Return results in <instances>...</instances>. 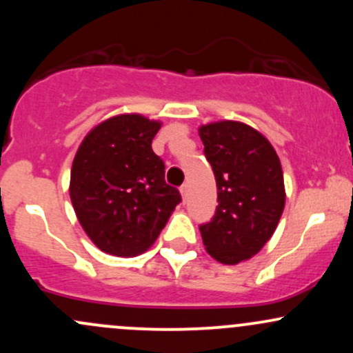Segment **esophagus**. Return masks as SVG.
Instances as JSON below:
<instances>
[{
	"label": "esophagus",
	"mask_w": 353,
	"mask_h": 353,
	"mask_svg": "<svg viewBox=\"0 0 353 353\" xmlns=\"http://www.w3.org/2000/svg\"><path fill=\"white\" fill-rule=\"evenodd\" d=\"M188 192H189V185H188V184L181 185V194H183L184 201H185V197H188Z\"/></svg>",
	"instance_id": "1"
}]
</instances>
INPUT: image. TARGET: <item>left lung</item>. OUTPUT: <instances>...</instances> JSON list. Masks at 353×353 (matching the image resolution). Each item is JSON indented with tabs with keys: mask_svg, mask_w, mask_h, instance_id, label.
Wrapping results in <instances>:
<instances>
[{
	"mask_svg": "<svg viewBox=\"0 0 353 353\" xmlns=\"http://www.w3.org/2000/svg\"><path fill=\"white\" fill-rule=\"evenodd\" d=\"M199 135L218 188L214 216L199 231L212 258L236 265L256 254L276 230L285 208L283 170L270 142L246 123H209Z\"/></svg>",
	"mask_w": 353,
	"mask_h": 353,
	"instance_id": "obj_1",
	"label": "left lung"
}]
</instances>
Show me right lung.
<instances>
[{
    "mask_svg": "<svg viewBox=\"0 0 353 353\" xmlns=\"http://www.w3.org/2000/svg\"><path fill=\"white\" fill-rule=\"evenodd\" d=\"M159 129L142 115L112 117L83 139L73 159V209L88 238L108 254L134 256L152 246L183 201L152 150Z\"/></svg>",
    "mask_w": 353,
    "mask_h": 353,
    "instance_id": "1",
    "label": "right lung"
}]
</instances>
